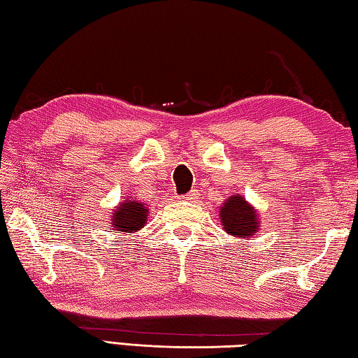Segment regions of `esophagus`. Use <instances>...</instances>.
Here are the masks:
<instances>
[{
    "instance_id": "esophagus-1",
    "label": "esophagus",
    "mask_w": 358,
    "mask_h": 358,
    "mask_svg": "<svg viewBox=\"0 0 358 358\" xmlns=\"http://www.w3.org/2000/svg\"><path fill=\"white\" fill-rule=\"evenodd\" d=\"M182 199H188V201H193V199H196V193H194V192L188 193L187 196H182Z\"/></svg>"
}]
</instances>
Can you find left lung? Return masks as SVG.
Returning a JSON list of instances; mask_svg holds the SVG:
<instances>
[{
	"label": "left lung",
	"mask_w": 358,
	"mask_h": 358,
	"mask_svg": "<svg viewBox=\"0 0 358 358\" xmlns=\"http://www.w3.org/2000/svg\"><path fill=\"white\" fill-rule=\"evenodd\" d=\"M220 221L224 231L232 237L249 238L259 232L260 215L251 202L241 194H232L220 207Z\"/></svg>",
	"instance_id": "left-lung-1"
}]
</instances>
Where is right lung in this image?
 I'll use <instances>...</instances> for the list:
<instances>
[{
    "label": "right lung",
    "mask_w": 358,
    "mask_h": 358,
    "mask_svg": "<svg viewBox=\"0 0 358 358\" xmlns=\"http://www.w3.org/2000/svg\"><path fill=\"white\" fill-rule=\"evenodd\" d=\"M148 215H150V208L146 207L145 202L124 198L113 208L110 215V226L118 234H137L146 226Z\"/></svg>",
    "instance_id": "add662e5"
}]
</instances>
